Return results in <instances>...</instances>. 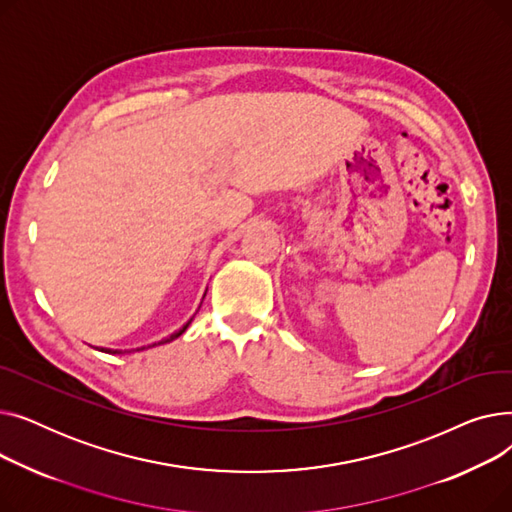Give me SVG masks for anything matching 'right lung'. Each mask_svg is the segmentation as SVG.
<instances>
[{
    "instance_id": "add662e5",
    "label": "right lung",
    "mask_w": 512,
    "mask_h": 512,
    "mask_svg": "<svg viewBox=\"0 0 512 512\" xmlns=\"http://www.w3.org/2000/svg\"><path fill=\"white\" fill-rule=\"evenodd\" d=\"M186 328H188V324H186V326H184V328H182V330H178V332H176V334H172V336H170V338H168V342H170V340H174V338H178V336H180V334H182V332H184V330H186ZM159 344H161V342H159ZM101 351H103V353H112V351H107V348H101ZM114 353H118V351H114Z\"/></svg>"
}]
</instances>
